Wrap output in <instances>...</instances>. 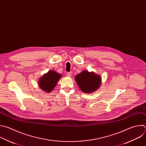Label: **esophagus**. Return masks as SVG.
<instances>
[{"label":"esophagus","mask_w":146,"mask_h":146,"mask_svg":"<svg viewBox=\"0 0 146 146\" xmlns=\"http://www.w3.org/2000/svg\"><path fill=\"white\" fill-rule=\"evenodd\" d=\"M66 75L67 76H71V75H72V72H67L66 73Z\"/></svg>","instance_id":"1"}]
</instances>
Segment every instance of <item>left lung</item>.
Masks as SVG:
<instances>
[{
	"mask_svg": "<svg viewBox=\"0 0 146 146\" xmlns=\"http://www.w3.org/2000/svg\"><path fill=\"white\" fill-rule=\"evenodd\" d=\"M75 80L80 89L84 93H92L98 89L101 84L100 76L87 70H84L77 74Z\"/></svg>",
	"mask_w": 146,
	"mask_h": 146,
	"instance_id": "obj_1",
	"label": "left lung"
}]
</instances>
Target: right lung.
I'll return each instance as SVG.
<instances>
[{"label": "right lung", "instance_id": "right-lung-1", "mask_svg": "<svg viewBox=\"0 0 146 146\" xmlns=\"http://www.w3.org/2000/svg\"><path fill=\"white\" fill-rule=\"evenodd\" d=\"M61 77V75L55 71H49L39 80V86L42 90H44L46 92H50Z\"/></svg>", "mask_w": 146, "mask_h": 146}]
</instances>
